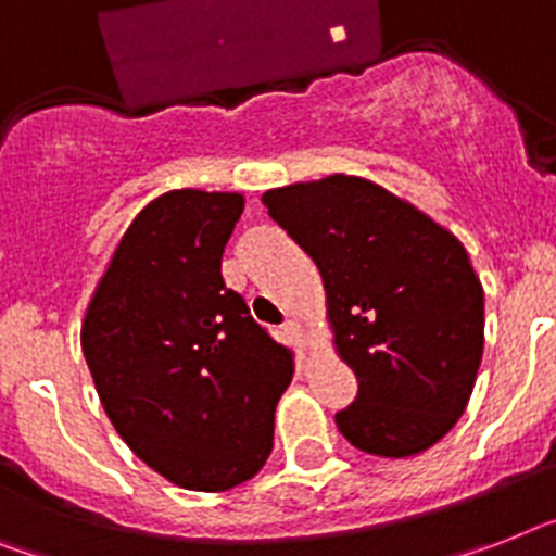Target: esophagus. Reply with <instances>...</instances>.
I'll return each mask as SVG.
<instances>
[{
	"label": "esophagus",
	"mask_w": 556,
	"mask_h": 556,
	"mask_svg": "<svg viewBox=\"0 0 556 556\" xmlns=\"http://www.w3.org/2000/svg\"><path fill=\"white\" fill-rule=\"evenodd\" d=\"M283 334H287L289 341L301 343V341H304V338H306L304 324H301V320H298V318H289L287 324H283Z\"/></svg>",
	"instance_id": "obj_1"
}]
</instances>
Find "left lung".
<instances>
[{"instance_id": "1", "label": "left lung", "mask_w": 556, "mask_h": 556, "mask_svg": "<svg viewBox=\"0 0 556 556\" xmlns=\"http://www.w3.org/2000/svg\"><path fill=\"white\" fill-rule=\"evenodd\" d=\"M315 261L357 397L334 415L352 446L412 457L457 424L483 357V287L457 238L375 181L329 176L264 192Z\"/></svg>"}]
</instances>
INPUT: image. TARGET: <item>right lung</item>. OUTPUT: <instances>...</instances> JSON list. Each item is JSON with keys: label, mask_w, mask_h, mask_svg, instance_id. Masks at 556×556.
Masks as SVG:
<instances>
[{"label": "right lung", "mask_w": 556, "mask_h": 556, "mask_svg": "<svg viewBox=\"0 0 556 556\" xmlns=\"http://www.w3.org/2000/svg\"><path fill=\"white\" fill-rule=\"evenodd\" d=\"M238 192L173 190L141 210L96 287L81 352L136 457L190 492H227L273 452L292 352L227 289Z\"/></svg>", "instance_id": "1"}]
</instances>
